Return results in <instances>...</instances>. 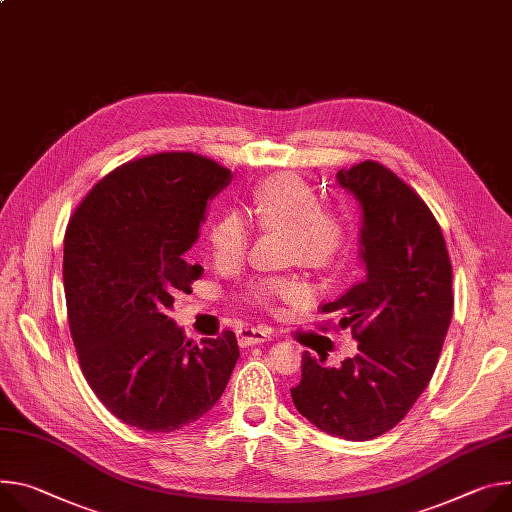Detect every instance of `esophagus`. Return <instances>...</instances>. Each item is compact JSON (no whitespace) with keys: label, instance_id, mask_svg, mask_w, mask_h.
Here are the masks:
<instances>
[{"label":"esophagus","instance_id":"1","mask_svg":"<svg viewBox=\"0 0 512 512\" xmlns=\"http://www.w3.org/2000/svg\"><path fill=\"white\" fill-rule=\"evenodd\" d=\"M271 341V331L263 329V327H243L239 331V345L241 347H251V345H259Z\"/></svg>","mask_w":512,"mask_h":512}]
</instances>
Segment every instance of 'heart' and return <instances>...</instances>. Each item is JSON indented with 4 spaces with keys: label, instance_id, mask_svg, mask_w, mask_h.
Segmentation results:
<instances>
[{
    "label": "heart",
    "instance_id": "obj_1",
    "mask_svg": "<svg viewBox=\"0 0 512 512\" xmlns=\"http://www.w3.org/2000/svg\"><path fill=\"white\" fill-rule=\"evenodd\" d=\"M253 214L265 228L292 232V249L306 263H322L337 251L341 237L337 220L324 214L316 194L296 175L267 179L255 194ZM208 239L216 261H241L249 245V224L239 212L228 210L212 222ZM249 298L269 308L275 302H300L306 290L294 280L265 277L249 288Z\"/></svg>",
    "mask_w": 512,
    "mask_h": 512
}]
</instances>
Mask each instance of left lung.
Wrapping results in <instances>:
<instances>
[{
    "instance_id": "left-lung-1",
    "label": "left lung",
    "mask_w": 512,
    "mask_h": 512,
    "mask_svg": "<svg viewBox=\"0 0 512 512\" xmlns=\"http://www.w3.org/2000/svg\"><path fill=\"white\" fill-rule=\"evenodd\" d=\"M361 206L365 275L322 312L351 329L357 355L331 367L302 353L294 406L320 431L367 441L396 427L429 386L453 314L441 226L412 188L376 161L341 169Z\"/></svg>"
}]
</instances>
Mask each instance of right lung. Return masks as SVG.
Listing matches in <instances>:
<instances>
[{"instance_id":"obj_1","label":"right lung","mask_w":512,"mask_h":512,"mask_svg":"<svg viewBox=\"0 0 512 512\" xmlns=\"http://www.w3.org/2000/svg\"><path fill=\"white\" fill-rule=\"evenodd\" d=\"M228 183L212 159L159 153L108 173L69 220L63 282L79 365L130 427L171 433L196 423L235 369V333L196 345L165 314L204 273L183 255Z\"/></svg>"}]
</instances>
